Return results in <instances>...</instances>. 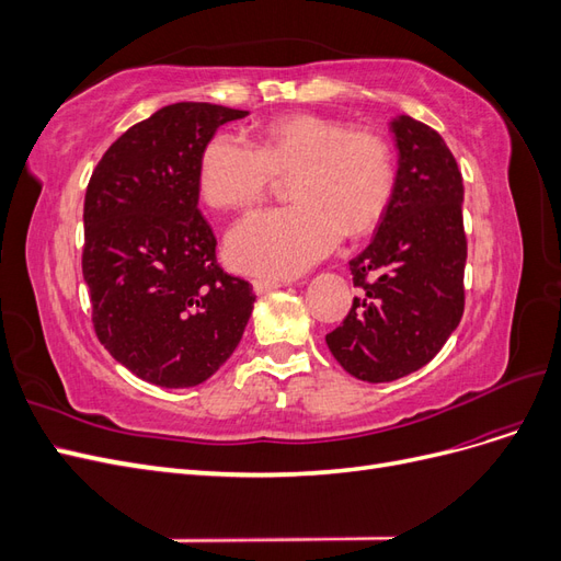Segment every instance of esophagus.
<instances>
[{
    "label": "esophagus",
    "instance_id": "1",
    "mask_svg": "<svg viewBox=\"0 0 561 561\" xmlns=\"http://www.w3.org/2000/svg\"><path fill=\"white\" fill-rule=\"evenodd\" d=\"M285 285V280H278V278H254L252 280V290L257 295H264L268 290H276V287Z\"/></svg>",
    "mask_w": 561,
    "mask_h": 561
}]
</instances>
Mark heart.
Returning <instances> with one entry per match:
<instances>
[{"mask_svg": "<svg viewBox=\"0 0 561 561\" xmlns=\"http://www.w3.org/2000/svg\"><path fill=\"white\" fill-rule=\"evenodd\" d=\"M293 206L250 213L227 236V260L254 276L290 278L325 257L344 231L375 227L396 192V159L377 133L295 114L266 124L250 145L217 133L201 151L198 190L213 208L260 201L274 175H290Z\"/></svg>", "mask_w": 561, "mask_h": 561, "instance_id": "obj_1", "label": "heart"}]
</instances>
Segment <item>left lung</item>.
I'll use <instances>...</instances> for the list:
<instances>
[{
    "mask_svg": "<svg viewBox=\"0 0 561 561\" xmlns=\"http://www.w3.org/2000/svg\"><path fill=\"white\" fill-rule=\"evenodd\" d=\"M396 192L371 243L348 262L363 297L325 342L351 377L386 383L428 365L463 316V178L431 126L400 114Z\"/></svg>",
    "mask_w": 561,
    "mask_h": 561,
    "instance_id": "8db88e82",
    "label": "left lung"
}]
</instances>
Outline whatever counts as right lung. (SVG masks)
<instances>
[{"mask_svg":"<svg viewBox=\"0 0 561 561\" xmlns=\"http://www.w3.org/2000/svg\"><path fill=\"white\" fill-rule=\"evenodd\" d=\"M248 116L175 103L128 128L100 159L83 201V280L112 358L161 388H192L239 346L254 295L215 260L198 210L201 151Z\"/></svg>","mask_w":561,"mask_h":561,"instance_id":"right-lung-1","label":"right lung"}]
</instances>
